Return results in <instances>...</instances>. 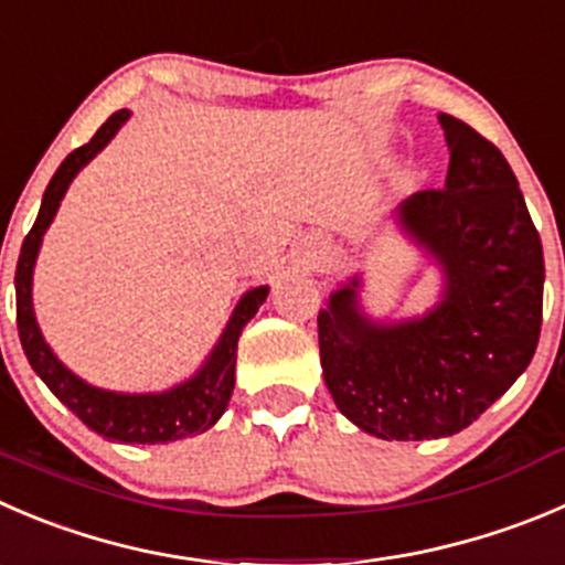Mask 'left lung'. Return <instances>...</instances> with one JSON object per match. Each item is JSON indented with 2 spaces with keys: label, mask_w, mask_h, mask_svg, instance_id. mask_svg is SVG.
<instances>
[{
  "label": "left lung",
  "mask_w": 565,
  "mask_h": 565,
  "mask_svg": "<svg viewBox=\"0 0 565 565\" xmlns=\"http://www.w3.org/2000/svg\"><path fill=\"white\" fill-rule=\"evenodd\" d=\"M439 124L445 188L411 193L394 217L441 267V300L414 320L377 322L361 311L353 276L317 315L333 403L386 441L469 428L527 370L541 333L544 250L516 177L472 126L445 113Z\"/></svg>",
  "instance_id": "left-lung-1"
}]
</instances>
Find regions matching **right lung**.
Masks as SVG:
<instances>
[{"label": "right lung", "instance_id": "obj_1", "mask_svg": "<svg viewBox=\"0 0 565 565\" xmlns=\"http://www.w3.org/2000/svg\"><path fill=\"white\" fill-rule=\"evenodd\" d=\"M126 118H129V109H118V113L109 115L98 126L96 135L90 137V143L71 151L49 182L35 226L24 237L19 265H15V322H19L21 348H24L32 370L52 388V394L65 408H71L85 422L87 428L102 434L104 439L124 441V445H168V441L184 439V436L204 434L223 416L234 392L239 333L248 326L250 317L259 311V306L265 303L270 287H254L239 298L237 309H234L232 320H228L223 337L217 339L210 359L201 364V370L193 377L177 383L168 392H107V388L90 386L87 381L76 377L52 353L41 328H38L35 311H32V270H35L38 250H41L49 223L57 215V206L68 184L113 140L115 131L126 124Z\"/></svg>", "mask_w": 565, "mask_h": 565}]
</instances>
